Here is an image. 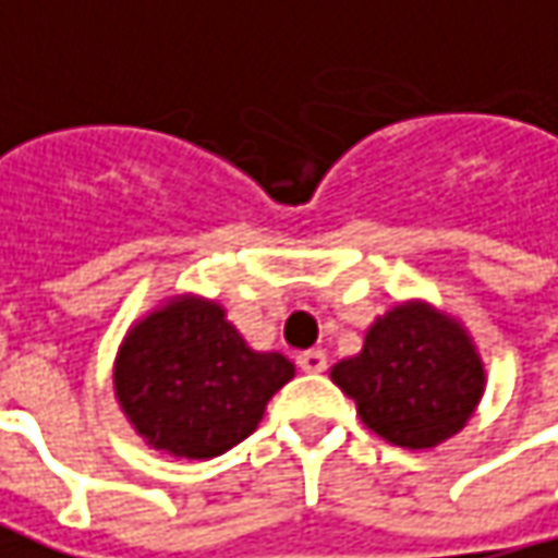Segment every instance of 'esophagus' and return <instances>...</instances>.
<instances>
[{
    "instance_id": "34e87169",
    "label": "esophagus",
    "mask_w": 558,
    "mask_h": 558,
    "mask_svg": "<svg viewBox=\"0 0 558 558\" xmlns=\"http://www.w3.org/2000/svg\"><path fill=\"white\" fill-rule=\"evenodd\" d=\"M296 364L305 374H320V371H327V355L320 349H308V352H299Z\"/></svg>"
}]
</instances>
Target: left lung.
<instances>
[{
  "label": "left lung",
  "instance_id": "obj_1",
  "mask_svg": "<svg viewBox=\"0 0 558 558\" xmlns=\"http://www.w3.org/2000/svg\"><path fill=\"white\" fill-rule=\"evenodd\" d=\"M330 379L361 423L398 448H435L457 435L485 395V364L466 327L423 299L398 302L364 333Z\"/></svg>",
  "mask_w": 558,
  "mask_h": 558
}]
</instances>
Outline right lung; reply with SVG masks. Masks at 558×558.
Returning <instances> with one entry per match:
<instances>
[{
	"mask_svg": "<svg viewBox=\"0 0 558 558\" xmlns=\"http://www.w3.org/2000/svg\"><path fill=\"white\" fill-rule=\"evenodd\" d=\"M293 376L290 357L250 349L216 299L182 293L129 327L113 392L154 451L209 460L256 433L265 404Z\"/></svg>",
	"mask_w": 558,
	"mask_h": 558,
	"instance_id": "add662e5",
	"label": "right lung"
}]
</instances>
